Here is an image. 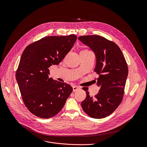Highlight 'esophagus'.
<instances>
[{"label": "esophagus", "instance_id": "esophagus-1", "mask_svg": "<svg viewBox=\"0 0 147 147\" xmlns=\"http://www.w3.org/2000/svg\"><path fill=\"white\" fill-rule=\"evenodd\" d=\"M80 88L79 86H73V91L74 92H75L77 90H78L79 89H80Z\"/></svg>", "mask_w": 147, "mask_h": 147}]
</instances>
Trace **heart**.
<instances>
[{
	"instance_id": "1",
	"label": "heart",
	"mask_w": 147,
	"mask_h": 147,
	"mask_svg": "<svg viewBox=\"0 0 147 147\" xmlns=\"http://www.w3.org/2000/svg\"><path fill=\"white\" fill-rule=\"evenodd\" d=\"M90 53V51L89 50H88V49H83V50L81 51L80 52V55H85V54H88Z\"/></svg>"
}]
</instances>
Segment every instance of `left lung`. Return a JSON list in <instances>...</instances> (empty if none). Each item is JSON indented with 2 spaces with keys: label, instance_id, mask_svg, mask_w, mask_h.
Returning a JSON list of instances; mask_svg holds the SVG:
<instances>
[{
  "label": "left lung",
  "instance_id": "8db88e82",
  "mask_svg": "<svg viewBox=\"0 0 147 147\" xmlns=\"http://www.w3.org/2000/svg\"><path fill=\"white\" fill-rule=\"evenodd\" d=\"M78 40L95 54L94 71L99 75L97 85L100 87L94 97L84 88L86 97L82 107L90 117L103 118L113 113L122 102L128 66L121 50L114 42L97 35L80 36Z\"/></svg>",
  "mask_w": 147,
  "mask_h": 147
}]
</instances>
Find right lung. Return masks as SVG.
Wrapping results in <instances>:
<instances>
[{
    "mask_svg": "<svg viewBox=\"0 0 147 147\" xmlns=\"http://www.w3.org/2000/svg\"><path fill=\"white\" fill-rule=\"evenodd\" d=\"M76 40L74 34L45 37L24 50L16 78L24 104L36 116L42 118L55 116L72 93L70 85L49 78V68L59 64Z\"/></svg>",
    "mask_w": 147,
    "mask_h": 147,
    "instance_id": "right-lung-1",
    "label": "right lung"
}]
</instances>
